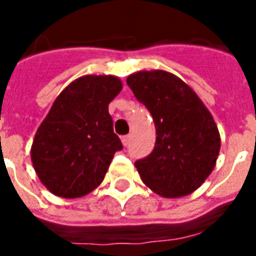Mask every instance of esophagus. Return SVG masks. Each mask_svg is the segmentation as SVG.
Here are the masks:
<instances>
[{
    "label": "esophagus",
    "mask_w": 256,
    "mask_h": 256,
    "mask_svg": "<svg viewBox=\"0 0 256 256\" xmlns=\"http://www.w3.org/2000/svg\"><path fill=\"white\" fill-rule=\"evenodd\" d=\"M128 140H130V136H120V142H122V144H124V146H128Z\"/></svg>",
    "instance_id": "obj_1"
}]
</instances>
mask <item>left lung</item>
I'll list each match as a JSON object with an SVG mask.
<instances>
[{"label":"left lung","mask_w":256,"mask_h":256,"mask_svg":"<svg viewBox=\"0 0 256 256\" xmlns=\"http://www.w3.org/2000/svg\"><path fill=\"white\" fill-rule=\"evenodd\" d=\"M126 82L156 124L154 150L136 162L142 182L164 198L194 192L212 172L220 150L211 112L186 82L164 70H140Z\"/></svg>","instance_id":"1"}]
</instances>
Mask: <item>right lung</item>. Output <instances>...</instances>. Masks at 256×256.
Returning <instances> with one entry per match:
<instances>
[{
	"label": "right lung",
	"instance_id": "right-lung-1",
	"mask_svg": "<svg viewBox=\"0 0 256 256\" xmlns=\"http://www.w3.org/2000/svg\"><path fill=\"white\" fill-rule=\"evenodd\" d=\"M120 90L116 76L88 74L58 94L30 148L36 174L52 194L81 198L102 183L122 148L108 114V104Z\"/></svg>",
	"mask_w": 256,
	"mask_h": 256
}]
</instances>
